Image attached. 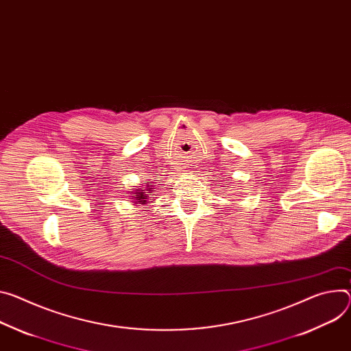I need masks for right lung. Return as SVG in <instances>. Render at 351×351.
<instances>
[{
    "label": "right lung",
    "instance_id": "obj_1",
    "mask_svg": "<svg viewBox=\"0 0 351 351\" xmlns=\"http://www.w3.org/2000/svg\"><path fill=\"white\" fill-rule=\"evenodd\" d=\"M143 187L144 189H136L134 190V193H133L134 196H132L133 197L132 203H134V204H147L149 200H154V199L149 197V193L152 192L154 186L149 184V183H145V184H143Z\"/></svg>",
    "mask_w": 351,
    "mask_h": 351
}]
</instances>
